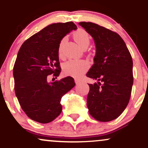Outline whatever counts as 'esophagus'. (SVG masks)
<instances>
[{
  "label": "esophagus",
  "mask_w": 148,
  "mask_h": 148,
  "mask_svg": "<svg viewBox=\"0 0 148 148\" xmlns=\"http://www.w3.org/2000/svg\"><path fill=\"white\" fill-rule=\"evenodd\" d=\"M74 81H75V84H76V85L79 84L80 82H81V81H80V80H79V79H74Z\"/></svg>",
  "instance_id": "esophagus-1"
}]
</instances>
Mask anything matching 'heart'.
Here are the masks:
<instances>
[{"label": "heart", "mask_w": 148, "mask_h": 148, "mask_svg": "<svg viewBox=\"0 0 148 148\" xmlns=\"http://www.w3.org/2000/svg\"><path fill=\"white\" fill-rule=\"evenodd\" d=\"M74 38L78 45L82 49L88 46L90 44V37L86 30L83 29L77 30L74 33ZM62 42H61L59 48V53L62 51ZM88 63L86 60H70L63 64L62 70L63 73L67 76L77 77L84 72H86L88 68Z\"/></svg>", "instance_id": "b5f03b06"}]
</instances>
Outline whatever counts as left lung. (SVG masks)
<instances>
[{
    "instance_id": "left-lung-1",
    "label": "left lung",
    "mask_w": 148,
    "mask_h": 148,
    "mask_svg": "<svg viewBox=\"0 0 148 148\" xmlns=\"http://www.w3.org/2000/svg\"><path fill=\"white\" fill-rule=\"evenodd\" d=\"M79 24L91 35L96 47L94 64L86 74L98 81L88 84V111L98 121H111L130 101L134 82L132 56L118 33L91 22Z\"/></svg>"
}]
</instances>
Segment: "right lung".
I'll return each mask as SVG.
<instances>
[{
  "label": "right lung",
  "instance_id": "right-lung-1",
  "mask_svg": "<svg viewBox=\"0 0 148 148\" xmlns=\"http://www.w3.org/2000/svg\"><path fill=\"white\" fill-rule=\"evenodd\" d=\"M76 29L72 21L49 25L25 40L18 51L13 68L15 94L34 121L46 124L55 120L62 111L61 98L75 86L71 76L48 82L47 76H59L60 42Z\"/></svg>",
  "mask_w": 148,
  "mask_h": 148
}]
</instances>
